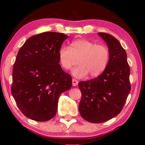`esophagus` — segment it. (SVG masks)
I'll return each instance as SVG.
<instances>
[{"label": "esophagus", "mask_w": 145, "mask_h": 145, "mask_svg": "<svg viewBox=\"0 0 145 145\" xmlns=\"http://www.w3.org/2000/svg\"><path fill=\"white\" fill-rule=\"evenodd\" d=\"M78 84V81L75 80V79H72V85L73 86H76Z\"/></svg>", "instance_id": "34e87169"}]
</instances>
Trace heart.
Returning a JSON list of instances; mask_svg holds the SVG:
<instances>
[{
    "instance_id": "obj_1",
    "label": "heart",
    "mask_w": 145,
    "mask_h": 145,
    "mask_svg": "<svg viewBox=\"0 0 145 145\" xmlns=\"http://www.w3.org/2000/svg\"><path fill=\"white\" fill-rule=\"evenodd\" d=\"M57 55L61 66L65 70L70 69L78 59L79 66L72 71L73 75L78 78H83L88 74L91 78L99 76L105 69L110 59L107 46L85 39L71 42L69 48L61 46Z\"/></svg>"
}]
</instances>
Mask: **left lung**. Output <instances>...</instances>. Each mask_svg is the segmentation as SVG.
<instances>
[{"instance_id": "left-lung-1", "label": "left lung", "mask_w": 145, "mask_h": 145, "mask_svg": "<svg viewBox=\"0 0 145 145\" xmlns=\"http://www.w3.org/2000/svg\"><path fill=\"white\" fill-rule=\"evenodd\" d=\"M98 35L109 48V63L97 78L78 84L82 93L80 115L93 123L105 122L117 116L131 91L130 67L124 48L114 36L105 32H99Z\"/></svg>"}]
</instances>
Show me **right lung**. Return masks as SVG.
I'll return each instance as SVG.
<instances>
[{
	"label": "right lung",
	"instance_id": "add662e5",
	"mask_svg": "<svg viewBox=\"0 0 145 145\" xmlns=\"http://www.w3.org/2000/svg\"><path fill=\"white\" fill-rule=\"evenodd\" d=\"M68 36L45 32L31 36L19 50L12 70L11 93L21 112L36 121L55 116L61 93L72 86L59 64L58 50Z\"/></svg>",
	"mask_w": 145,
	"mask_h": 145
}]
</instances>
